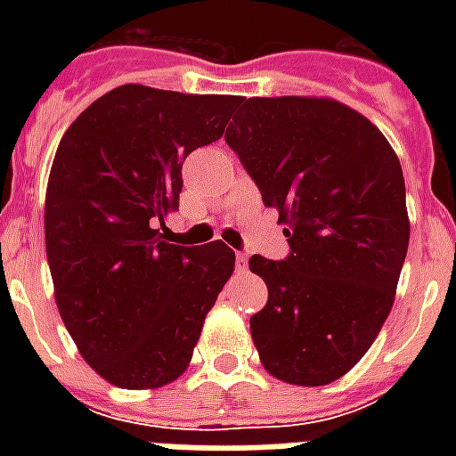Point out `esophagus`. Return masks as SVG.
I'll use <instances>...</instances> for the list:
<instances>
[{
    "label": "esophagus",
    "mask_w": 456,
    "mask_h": 456,
    "mask_svg": "<svg viewBox=\"0 0 456 456\" xmlns=\"http://www.w3.org/2000/svg\"><path fill=\"white\" fill-rule=\"evenodd\" d=\"M247 268H248L247 254H241V251H239V254H237V271H247Z\"/></svg>",
    "instance_id": "1"
}]
</instances>
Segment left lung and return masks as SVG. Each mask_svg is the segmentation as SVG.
<instances>
[{
	"mask_svg": "<svg viewBox=\"0 0 456 456\" xmlns=\"http://www.w3.org/2000/svg\"><path fill=\"white\" fill-rule=\"evenodd\" d=\"M224 141L278 209L283 261L254 254L268 303L251 337L271 376L337 381L369 352L391 313L408 254L401 160L359 112L317 97H241Z\"/></svg>",
	"mask_w": 456,
	"mask_h": 456,
	"instance_id": "1",
	"label": "left lung"
}]
</instances>
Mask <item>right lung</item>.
<instances>
[{
    "label": "right lung",
    "mask_w": 456,
    "mask_h": 456,
    "mask_svg": "<svg viewBox=\"0 0 456 456\" xmlns=\"http://www.w3.org/2000/svg\"><path fill=\"white\" fill-rule=\"evenodd\" d=\"M237 102L121 85L55 151L45 190L55 303L85 362L119 388H159L185 371L234 271L227 244H168L156 227L178 209L185 159L224 134Z\"/></svg>",
    "instance_id": "right-lung-1"
}]
</instances>
